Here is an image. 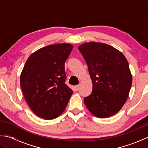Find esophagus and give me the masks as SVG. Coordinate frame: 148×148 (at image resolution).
<instances>
[{"label": "esophagus", "mask_w": 148, "mask_h": 148, "mask_svg": "<svg viewBox=\"0 0 148 148\" xmlns=\"http://www.w3.org/2000/svg\"><path fill=\"white\" fill-rule=\"evenodd\" d=\"M74 88H75V90H76V91H78V90H79V88H80V85H79V84H78V85L75 86H74Z\"/></svg>", "instance_id": "1"}]
</instances>
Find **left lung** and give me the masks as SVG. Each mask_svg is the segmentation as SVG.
<instances>
[{"mask_svg": "<svg viewBox=\"0 0 148 148\" xmlns=\"http://www.w3.org/2000/svg\"><path fill=\"white\" fill-rule=\"evenodd\" d=\"M88 65L93 90L84 102L96 117L117 113L126 102L132 84L129 65L122 53L108 45L86 42L78 48Z\"/></svg>", "mask_w": 148, "mask_h": 148, "instance_id": "obj_1", "label": "left lung"}]
</instances>
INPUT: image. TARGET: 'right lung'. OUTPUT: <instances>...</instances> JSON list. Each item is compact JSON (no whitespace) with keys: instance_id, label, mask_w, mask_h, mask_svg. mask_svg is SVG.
<instances>
[{"instance_id":"obj_1","label":"right lung","mask_w":148,"mask_h":148,"mask_svg":"<svg viewBox=\"0 0 148 148\" xmlns=\"http://www.w3.org/2000/svg\"><path fill=\"white\" fill-rule=\"evenodd\" d=\"M72 48L66 43L47 46L32 53L24 65L21 88L28 105L40 118H57L73 93L65 84V62Z\"/></svg>"}]
</instances>
